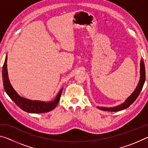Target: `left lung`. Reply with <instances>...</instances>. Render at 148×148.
<instances>
[{
  "label": "left lung",
  "mask_w": 148,
  "mask_h": 148,
  "mask_svg": "<svg viewBox=\"0 0 148 148\" xmlns=\"http://www.w3.org/2000/svg\"><path fill=\"white\" fill-rule=\"evenodd\" d=\"M140 77L138 84L137 86L135 89L134 91L132 92V93L130 95V96L125 100V102H123L122 104L118 105V106H114V107H99L97 106V108H99L103 111H108V112H117L121 111V110H125L129 107L133 103V102L136 101L137 97H138L140 92H141L142 87L144 84L145 79H146V71H145V65L143 59H141L140 61Z\"/></svg>",
  "instance_id": "left-lung-1"
}]
</instances>
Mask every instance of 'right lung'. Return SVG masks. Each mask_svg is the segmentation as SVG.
Returning a JSON list of instances; mask_svg holds the SVG:
<instances>
[{
    "label": "right lung",
    "mask_w": 148,
    "mask_h": 148,
    "mask_svg": "<svg viewBox=\"0 0 148 148\" xmlns=\"http://www.w3.org/2000/svg\"><path fill=\"white\" fill-rule=\"evenodd\" d=\"M2 80H3V85L5 91L10 97V98L21 110L31 114L44 113V112H48L53 110L58 104L62 89H61L60 90L56 98L49 102L32 101V100L21 97L15 91V89L13 88L10 82L8 70H7V55L6 58H5L3 67H2Z\"/></svg>",
    "instance_id": "obj_1"
}]
</instances>
